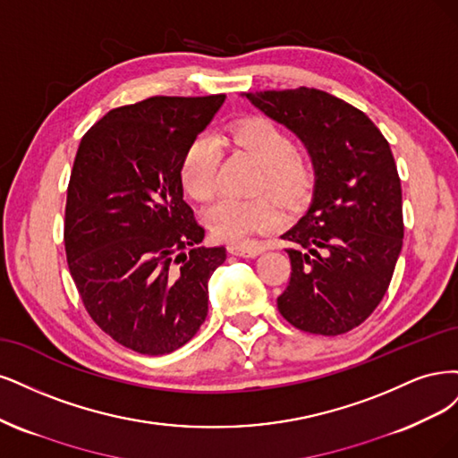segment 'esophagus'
<instances>
[{
  "mask_svg": "<svg viewBox=\"0 0 458 458\" xmlns=\"http://www.w3.org/2000/svg\"><path fill=\"white\" fill-rule=\"evenodd\" d=\"M228 250L235 257H257L264 249L257 243H228Z\"/></svg>",
  "mask_w": 458,
  "mask_h": 458,
  "instance_id": "1",
  "label": "esophagus"
}]
</instances>
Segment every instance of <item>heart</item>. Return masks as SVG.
<instances>
[{
  "mask_svg": "<svg viewBox=\"0 0 458 458\" xmlns=\"http://www.w3.org/2000/svg\"><path fill=\"white\" fill-rule=\"evenodd\" d=\"M228 140L249 152L262 165L260 186H267L285 201L299 199L312 182V164L294 148L291 132L262 115H250L233 123ZM218 146L211 137L199 135L188 144L181 161V184L186 196L208 201L216 190ZM285 220L279 205L267 198H220L205 215V223L220 240L243 242L257 232L277 228Z\"/></svg>",
  "mask_w": 458,
  "mask_h": 458,
  "instance_id": "b5f03b06",
  "label": "heart"
}]
</instances>
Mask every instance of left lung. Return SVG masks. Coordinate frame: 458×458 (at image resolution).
<instances>
[{
    "instance_id": "8db88e82",
    "label": "left lung",
    "mask_w": 458,
    "mask_h": 458,
    "mask_svg": "<svg viewBox=\"0 0 458 458\" xmlns=\"http://www.w3.org/2000/svg\"><path fill=\"white\" fill-rule=\"evenodd\" d=\"M297 135L314 165V194L282 238L291 279L277 310L301 331L335 336L373 314L403 245L402 182L388 140L369 117L326 91L245 93Z\"/></svg>"
}]
</instances>
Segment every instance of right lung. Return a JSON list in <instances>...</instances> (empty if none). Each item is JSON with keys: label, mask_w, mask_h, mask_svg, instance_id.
Listing matches in <instances>:
<instances>
[{"label": "right lung", "mask_w": 458, "mask_h": 458, "mask_svg": "<svg viewBox=\"0 0 458 458\" xmlns=\"http://www.w3.org/2000/svg\"><path fill=\"white\" fill-rule=\"evenodd\" d=\"M226 95L150 97L85 132L70 174L64 247L83 306L115 343L146 356L184 346L208 318L225 247L182 198L181 161Z\"/></svg>", "instance_id": "1"}]
</instances>
